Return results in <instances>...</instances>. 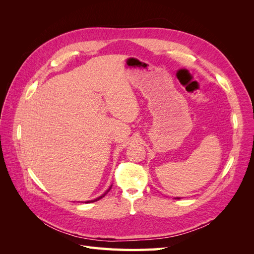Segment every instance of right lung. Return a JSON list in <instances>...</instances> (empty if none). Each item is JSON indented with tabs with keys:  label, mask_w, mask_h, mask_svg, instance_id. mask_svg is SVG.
<instances>
[{
	"label": "right lung",
	"mask_w": 254,
	"mask_h": 254,
	"mask_svg": "<svg viewBox=\"0 0 254 254\" xmlns=\"http://www.w3.org/2000/svg\"><path fill=\"white\" fill-rule=\"evenodd\" d=\"M110 190H111V187H110V188H109V190H107V191H106V193H104V194H103L102 196H99L98 198L94 199V200H91V201H86V203H89V202H94V201H97V200H99V199H102L103 197H105V195H106V194H108V191H109Z\"/></svg>",
	"instance_id": "right-lung-1"
}]
</instances>
